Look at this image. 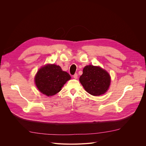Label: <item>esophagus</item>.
<instances>
[{
    "mask_svg": "<svg viewBox=\"0 0 146 146\" xmlns=\"http://www.w3.org/2000/svg\"><path fill=\"white\" fill-rule=\"evenodd\" d=\"M78 74H77V73H75V74L73 75V78H74V79H78Z\"/></svg>",
    "mask_w": 146,
    "mask_h": 146,
    "instance_id": "34e87169",
    "label": "esophagus"
}]
</instances>
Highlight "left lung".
I'll return each mask as SVG.
<instances>
[{"label":"left lung","instance_id":"obj_1","mask_svg":"<svg viewBox=\"0 0 146 146\" xmlns=\"http://www.w3.org/2000/svg\"><path fill=\"white\" fill-rule=\"evenodd\" d=\"M79 81L88 93L93 96H99L108 90L111 77L101 67L89 65L83 68Z\"/></svg>","mask_w":146,"mask_h":146}]
</instances>
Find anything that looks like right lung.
Instances as JSON below:
<instances>
[{
  "mask_svg": "<svg viewBox=\"0 0 146 146\" xmlns=\"http://www.w3.org/2000/svg\"><path fill=\"white\" fill-rule=\"evenodd\" d=\"M71 79L70 74L54 64L41 67L35 76V83L40 92L47 96H53L61 90L64 84Z\"/></svg>",
  "mask_w": 146,
  "mask_h": 146,
  "instance_id": "add662e5",
  "label": "right lung"
}]
</instances>
